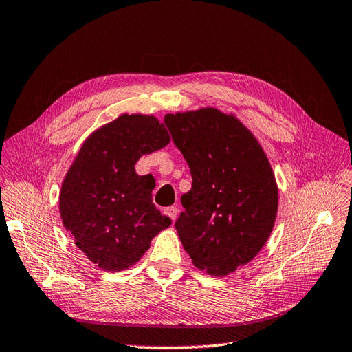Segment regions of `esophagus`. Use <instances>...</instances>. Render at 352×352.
I'll list each match as a JSON object with an SVG mask.
<instances>
[{"mask_svg": "<svg viewBox=\"0 0 352 352\" xmlns=\"http://www.w3.org/2000/svg\"><path fill=\"white\" fill-rule=\"evenodd\" d=\"M164 213H166L167 217L171 218V221H176V218H177V215H179V209L176 208V206H170V208H167V209L164 210Z\"/></svg>", "mask_w": 352, "mask_h": 352, "instance_id": "1", "label": "esophagus"}]
</instances>
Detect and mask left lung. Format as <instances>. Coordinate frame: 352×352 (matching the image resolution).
Returning a JSON list of instances; mask_svg holds the SVG:
<instances>
[{
	"label": "left lung",
	"mask_w": 352,
	"mask_h": 352,
	"mask_svg": "<svg viewBox=\"0 0 352 352\" xmlns=\"http://www.w3.org/2000/svg\"><path fill=\"white\" fill-rule=\"evenodd\" d=\"M176 148L191 170L176 221L192 264L226 276L267 242L278 213V186L258 140L233 115L213 107L166 115Z\"/></svg>",
	"instance_id": "1"
}]
</instances>
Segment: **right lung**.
Masks as SVG:
<instances>
[{
  "instance_id": "right-lung-1",
  "label": "right lung",
  "mask_w": 352,
  "mask_h": 352,
  "mask_svg": "<svg viewBox=\"0 0 352 352\" xmlns=\"http://www.w3.org/2000/svg\"><path fill=\"white\" fill-rule=\"evenodd\" d=\"M170 143L164 124L149 115H121L94 131L68 168L59 213L76 246L107 272L134 265L171 219L152 203L151 179L135 162Z\"/></svg>"
}]
</instances>
